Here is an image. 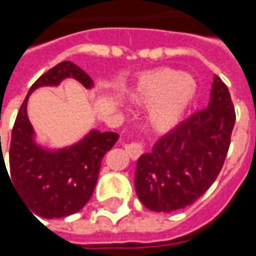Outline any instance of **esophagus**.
<instances>
[{
	"mask_svg": "<svg viewBox=\"0 0 256 256\" xmlns=\"http://www.w3.org/2000/svg\"><path fill=\"white\" fill-rule=\"evenodd\" d=\"M124 149H126L128 154L130 156V158L132 160H136L144 153V145L140 144V142H130V144L124 146Z\"/></svg>",
	"mask_w": 256,
	"mask_h": 256,
	"instance_id": "esophagus-1",
	"label": "esophagus"
}]
</instances>
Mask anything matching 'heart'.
<instances>
[{
	"label": "heart",
	"mask_w": 256,
	"mask_h": 256,
	"mask_svg": "<svg viewBox=\"0 0 256 256\" xmlns=\"http://www.w3.org/2000/svg\"><path fill=\"white\" fill-rule=\"evenodd\" d=\"M196 82L190 75L172 68H160L146 74L132 90V100L152 106L148 114L150 128L158 132H169L178 124L196 94Z\"/></svg>",
	"instance_id": "heart-1"
}]
</instances>
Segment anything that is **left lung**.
<instances>
[{
    "label": "left lung",
    "instance_id": "left-lung-1",
    "mask_svg": "<svg viewBox=\"0 0 256 256\" xmlns=\"http://www.w3.org/2000/svg\"><path fill=\"white\" fill-rule=\"evenodd\" d=\"M235 108L227 86L214 76L208 107L190 115L136 161V192L146 208L173 212L192 206L223 168Z\"/></svg>",
    "mask_w": 256,
    "mask_h": 256
}]
</instances>
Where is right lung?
<instances>
[{"label":"right lung","mask_w":256,"mask_h":256,"mask_svg":"<svg viewBox=\"0 0 256 256\" xmlns=\"http://www.w3.org/2000/svg\"><path fill=\"white\" fill-rule=\"evenodd\" d=\"M68 78L86 88L94 87L92 79L76 64L58 63L30 87L12 130L9 165L13 186L30 212L44 219L66 218L87 204L96 185L103 156L120 138L116 132L94 128L79 142L62 149L37 144L26 112L29 95L38 87H58Z\"/></svg>","instance_id":"1"}]
</instances>
